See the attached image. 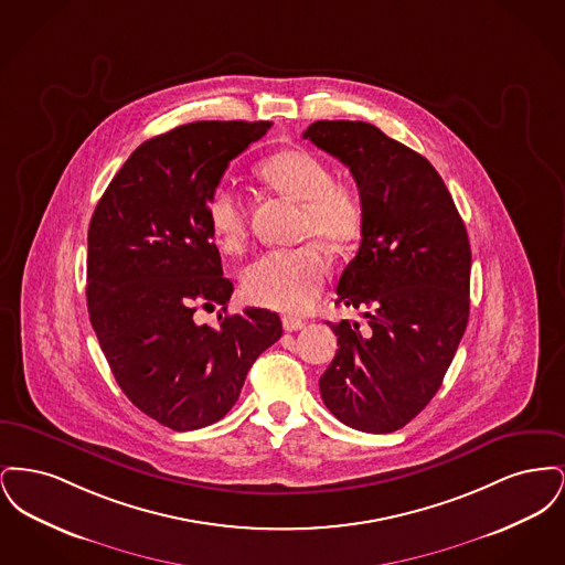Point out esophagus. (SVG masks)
I'll return each instance as SVG.
<instances>
[{
	"instance_id": "esophagus-1",
	"label": "esophagus",
	"mask_w": 565,
	"mask_h": 565,
	"mask_svg": "<svg viewBox=\"0 0 565 565\" xmlns=\"http://www.w3.org/2000/svg\"><path fill=\"white\" fill-rule=\"evenodd\" d=\"M284 328H286L288 332H296V330L305 328V320H298V318H290V316H286V318H284Z\"/></svg>"
}]
</instances>
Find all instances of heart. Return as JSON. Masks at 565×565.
I'll use <instances>...</instances> for the list:
<instances>
[{"label":"heart","instance_id":"obj_1","mask_svg":"<svg viewBox=\"0 0 565 565\" xmlns=\"http://www.w3.org/2000/svg\"><path fill=\"white\" fill-rule=\"evenodd\" d=\"M260 180L279 196L300 205L298 237L316 239L330 252L358 242L364 231L366 205L351 180H334L330 164L305 148L270 154L258 164ZM207 224L220 249L237 254L247 242V212L242 199L226 186L207 201ZM328 263L313 243L296 249L263 254L242 273L243 295L249 302L286 313L305 311L322 292Z\"/></svg>","mask_w":565,"mask_h":565}]
</instances>
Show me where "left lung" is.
<instances>
[{"instance_id":"1","label":"left lung","mask_w":565,"mask_h":565,"mask_svg":"<svg viewBox=\"0 0 565 565\" xmlns=\"http://www.w3.org/2000/svg\"><path fill=\"white\" fill-rule=\"evenodd\" d=\"M350 167L366 220L337 302L369 328L328 322L337 355L320 376L328 411L355 430L387 434L438 392L470 313V242L428 159L360 120H318L305 134Z\"/></svg>"}]
</instances>
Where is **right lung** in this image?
<instances>
[{"label":"right lung","instance_id":"add662e5","mask_svg":"<svg viewBox=\"0 0 565 565\" xmlns=\"http://www.w3.org/2000/svg\"><path fill=\"white\" fill-rule=\"evenodd\" d=\"M273 122L201 120L143 141L88 226L86 302L109 369L131 403L175 431L205 428L237 403L256 358L281 337L269 309L228 316L233 281L207 224L228 162ZM222 303L218 323L191 316Z\"/></svg>","mask_w":565,"mask_h":565}]
</instances>
